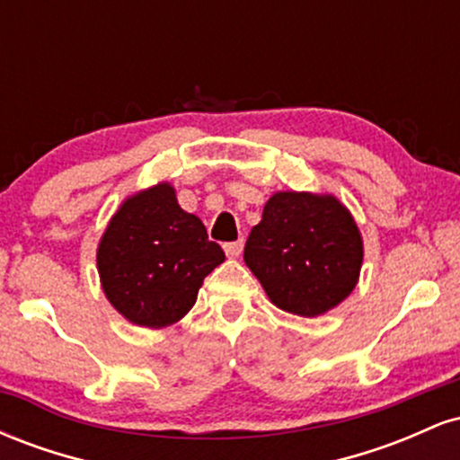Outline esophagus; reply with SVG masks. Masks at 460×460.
I'll return each mask as SVG.
<instances>
[{"instance_id": "34e87169", "label": "esophagus", "mask_w": 460, "mask_h": 460, "mask_svg": "<svg viewBox=\"0 0 460 460\" xmlns=\"http://www.w3.org/2000/svg\"><path fill=\"white\" fill-rule=\"evenodd\" d=\"M242 248H244V242H242V240H237V242H226V244H225L226 257H231V260H234V257H240Z\"/></svg>"}]
</instances>
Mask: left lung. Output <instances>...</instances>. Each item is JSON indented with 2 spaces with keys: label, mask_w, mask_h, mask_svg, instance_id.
Here are the masks:
<instances>
[{
  "label": "left lung",
  "mask_w": 460,
  "mask_h": 460,
  "mask_svg": "<svg viewBox=\"0 0 460 460\" xmlns=\"http://www.w3.org/2000/svg\"><path fill=\"white\" fill-rule=\"evenodd\" d=\"M244 261L279 309L315 318L355 289L363 240L331 194L277 192L248 235Z\"/></svg>",
  "instance_id": "obj_1"
}]
</instances>
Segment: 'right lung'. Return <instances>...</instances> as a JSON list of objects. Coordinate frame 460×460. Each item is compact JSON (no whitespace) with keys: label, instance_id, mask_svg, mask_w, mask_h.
<instances>
[{"label":"right lung","instance_id":"obj_1","mask_svg":"<svg viewBox=\"0 0 460 460\" xmlns=\"http://www.w3.org/2000/svg\"><path fill=\"white\" fill-rule=\"evenodd\" d=\"M225 261L175 188L157 183L125 199L97 248V268L112 307L131 324L162 329L197 303L203 279Z\"/></svg>","mask_w":460,"mask_h":460}]
</instances>
